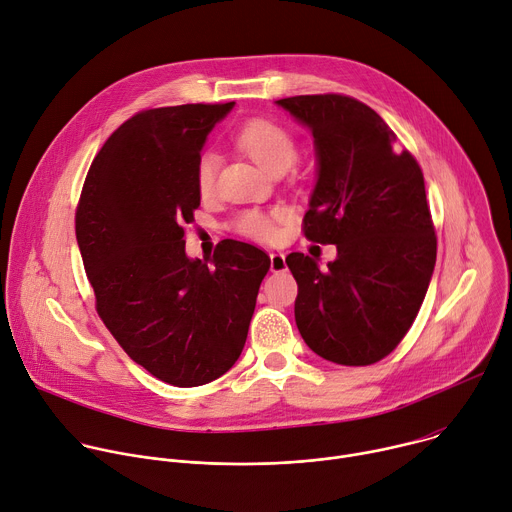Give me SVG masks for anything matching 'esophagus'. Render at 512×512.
I'll return each instance as SVG.
<instances>
[{
  "label": "esophagus",
  "instance_id": "34e87169",
  "mask_svg": "<svg viewBox=\"0 0 512 512\" xmlns=\"http://www.w3.org/2000/svg\"><path fill=\"white\" fill-rule=\"evenodd\" d=\"M269 267L273 273H279L283 271L287 265H285V255L283 253H269Z\"/></svg>",
  "mask_w": 512,
  "mask_h": 512
}]
</instances>
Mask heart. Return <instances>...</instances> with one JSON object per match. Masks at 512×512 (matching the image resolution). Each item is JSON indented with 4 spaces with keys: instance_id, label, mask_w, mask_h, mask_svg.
Segmentation results:
<instances>
[{
    "instance_id": "obj_1",
    "label": "heart",
    "mask_w": 512,
    "mask_h": 512,
    "mask_svg": "<svg viewBox=\"0 0 512 512\" xmlns=\"http://www.w3.org/2000/svg\"><path fill=\"white\" fill-rule=\"evenodd\" d=\"M235 141L247 156H251L269 174L287 170L298 158V145L294 135L285 127L267 119H251L241 125L235 133ZM218 168H221V158L214 152H204L198 158L196 190L202 198L214 192ZM277 218L279 212L265 214L259 210H249L239 218V231L259 241H271L277 235Z\"/></svg>"
}]
</instances>
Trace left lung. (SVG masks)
Segmentation results:
<instances>
[{"label": "left lung", "mask_w": 512, "mask_h": 512, "mask_svg": "<svg viewBox=\"0 0 512 512\" xmlns=\"http://www.w3.org/2000/svg\"><path fill=\"white\" fill-rule=\"evenodd\" d=\"M275 103L314 137L316 186L304 233L338 251L326 271L304 253L287 255L298 281V330L330 362L373 364L411 328L435 267L421 168L395 148L381 115L352 97L300 95Z\"/></svg>", "instance_id": "8db88e82"}]
</instances>
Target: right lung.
<instances>
[{"label": "right lung", "instance_id": "1", "mask_svg": "<svg viewBox=\"0 0 512 512\" xmlns=\"http://www.w3.org/2000/svg\"><path fill=\"white\" fill-rule=\"evenodd\" d=\"M235 103L148 109L105 141L77 208V243L97 312L156 379L198 387L243 352L269 257L227 239L212 261L186 255L184 225L200 206L196 164Z\"/></svg>", "mask_w": 512, "mask_h": 512}]
</instances>
